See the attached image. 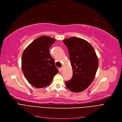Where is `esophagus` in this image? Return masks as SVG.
<instances>
[{"label": "esophagus", "instance_id": "34e87169", "mask_svg": "<svg viewBox=\"0 0 122 122\" xmlns=\"http://www.w3.org/2000/svg\"><path fill=\"white\" fill-rule=\"evenodd\" d=\"M63 67H61L60 68V71H62V70H63Z\"/></svg>", "mask_w": 122, "mask_h": 122}]
</instances>
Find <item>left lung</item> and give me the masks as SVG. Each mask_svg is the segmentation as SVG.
I'll list each match as a JSON object with an SVG mask.
<instances>
[{
    "label": "left lung",
    "mask_w": 122,
    "mask_h": 122,
    "mask_svg": "<svg viewBox=\"0 0 122 122\" xmlns=\"http://www.w3.org/2000/svg\"><path fill=\"white\" fill-rule=\"evenodd\" d=\"M68 49L73 75L66 82L71 91L79 92L86 89L95 77L98 60L94 48L83 39L72 37L63 40Z\"/></svg>",
    "instance_id": "8db88e82"
}]
</instances>
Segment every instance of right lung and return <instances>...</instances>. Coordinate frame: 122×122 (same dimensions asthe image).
<instances>
[{"mask_svg":"<svg viewBox=\"0 0 122 122\" xmlns=\"http://www.w3.org/2000/svg\"><path fill=\"white\" fill-rule=\"evenodd\" d=\"M55 41L51 37L42 36L32 41L23 53L21 69L28 82L35 88L48 86L58 72L49 52Z\"/></svg>","mask_w":122,"mask_h":122,"instance_id":"right-lung-1","label":"right lung"}]
</instances>
